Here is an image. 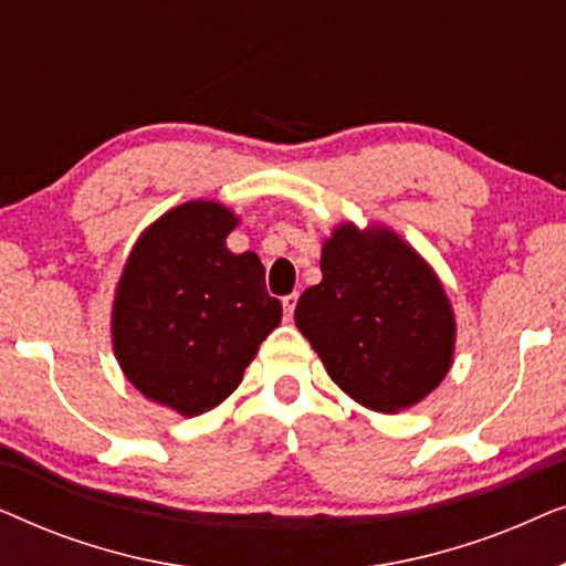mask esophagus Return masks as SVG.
<instances>
[{"instance_id":"obj_1","label":"esophagus","mask_w":566,"mask_h":566,"mask_svg":"<svg viewBox=\"0 0 566 566\" xmlns=\"http://www.w3.org/2000/svg\"><path fill=\"white\" fill-rule=\"evenodd\" d=\"M296 304H298V293H289V296H283V312H285V319H293V312H296Z\"/></svg>"}]
</instances>
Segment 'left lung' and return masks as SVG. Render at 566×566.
Wrapping results in <instances>:
<instances>
[{"mask_svg": "<svg viewBox=\"0 0 566 566\" xmlns=\"http://www.w3.org/2000/svg\"><path fill=\"white\" fill-rule=\"evenodd\" d=\"M322 281L301 293V329L332 381L374 412H401L453 366L455 314L428 260L381 223H337Z\"/></svg>", "mask_w": 566, "mask_h": 566, "instance_id": "1", "label": "left lung"}]
</instances>
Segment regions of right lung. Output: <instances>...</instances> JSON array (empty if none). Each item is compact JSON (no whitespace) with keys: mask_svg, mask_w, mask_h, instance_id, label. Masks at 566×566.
<instances>
[{"mask_svg":"<svg viewBox=\"0 0 566 566\" xmlns=\"http://www.w3.org/2000/svg\"><path fill=\"white\" fill-rule=\"evenodd\" d=\"M237 223L216 200L169 208L136 239L115 285V360L146 399L182 417L219 407L283 316L258 254L227 247Z\"/></svg>","mask_w":566,"mask_h":566,"instance_id":"1","label":"right lung"}]
</instances>
